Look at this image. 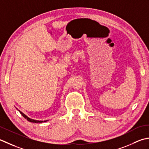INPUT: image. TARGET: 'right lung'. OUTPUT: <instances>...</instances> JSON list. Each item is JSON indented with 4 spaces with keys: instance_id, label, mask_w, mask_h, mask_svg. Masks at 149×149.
<instances>
[{
    "instance_id": "add662e5",
    "label": "right lung",
    "mask_w": 149,
    "mask_h": 149,
    "mask_svg": "<svg viewBox=\"0 0 149 149\" xmlns=\"http://www.w3.org/2000/svg\"><path fill=\"white\" fill-rule=\"evenodd\" d=\"M19 112H20V113L22 115L24 118H25L27 120L30 121V122H33V123H38V122H39V123H42V122H45V121H38V120H35L31 119V118H29V117L27 116L26 115L24 114L23 113H22V112H21V111H19Z\"/></svg>"
}]
</instances>
